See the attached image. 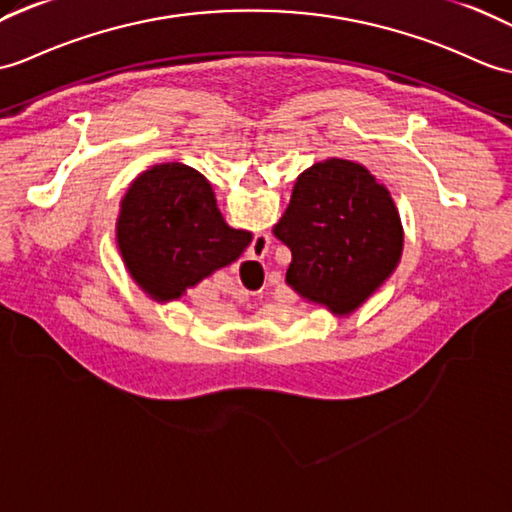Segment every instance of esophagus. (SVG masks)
<instances>
[{
  "label": "esophagus",
  "instance_id": "34e87169",
  "mask_svg": "<svg viewBox=\"0 0 512 512\" xmlns=\"http://www.w3.org/2000/svg\"><path fill=\"white\" fill-rule=\"evenodd\" d=\"M268 246H270V237L268 235H255L253 246H251V257H264L268 253Z\"/></svg>",
  "mask_w": 512,
  "mask_h": 512
}]
</instances>
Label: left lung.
<instances>
[{"mask_svg":"<svg viewBox=\"0 0 512 512\" xmlns=\"http://www.w3.org/2000/svg\"><path fill=\"white\" fill-rule=\"evenodd\" d=\"M292 251L285 283L334 316H351L397 270L403 227L388 187L362 163L331 157L299 174L272 227Z\"/></svg>","mask_w":512,"mask_h":512,"instance_id":"left-lung-1","label":"left lung"}]
</instances>
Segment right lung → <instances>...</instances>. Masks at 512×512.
Wrapping results in <instances>:
<instances>
[{
    "instance_id": "1",
    "label": "right lung",
    "mask_w": 512,
    "mask_h": 512,
    "mask_svg": "<svg viewBox=\"0 0 512 512\" xmlns=\"http://www.w3.org/2000/svg\"><path fill=\"white\" fill-rule=\"evenodd\" d=\"M251 240V233L224 222L207 178L178 161L141 172L115 222L128 275L157 303L181 301L202 279L233 264Z\"/></svg>"
}]
</instances>
